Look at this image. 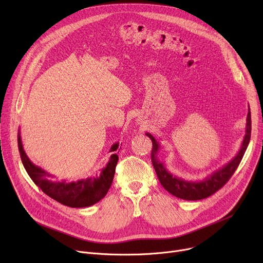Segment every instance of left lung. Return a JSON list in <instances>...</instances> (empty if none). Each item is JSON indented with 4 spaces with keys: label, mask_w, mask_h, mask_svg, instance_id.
Wrapping results in <instances>:
<instances>
[{
    "label": "left lung",
    "mask_w": 263,
    "mask_h": 263,
    "mask_svg": "<svg viewBox=\"0 0 263 263\" xmlns=\"http://www.w3.org/2000/svg\"><path fill=\"white\" fill-rule=\"evenodd\" d=\"M252 132V119H251V109L248 105V113L246 118V130L245 135L241 145L239 153L232 160H230L223 167H220L213 172L208 177H205L203 180L198 181H189L182 178H179L171 174L167 168L165 167L164 163L158 159V151L160 150V145L155 137L150 133H146L153 142V151H151V162L155 167L159 181L162 186L170 192L172 195L181 198L184 200H199L211 196L220 187H223L225 183L229 180L230 177L233 175L238 168L239 164L245 154L246 148L250 144Z\"/></svg>",
    "instance_id": "left-lung-1"
}]
</instances>
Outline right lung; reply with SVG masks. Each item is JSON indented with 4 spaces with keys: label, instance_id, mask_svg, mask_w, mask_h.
<instances>
[{
    "label": "right lung",
    "instance_id": "add662e5",
    "mask_svg": "<svg viewBox=\"0 0 263 263\" xmlns=\"http://www.w3.org/2000/svg\"><path fill=\"white\" fill-rule=\"evenodd\" d=\"M119 143H115L109 151H116ZM18 148L23 166L34 183L45 194L71 208H84L100 201L112 185L115 175V168L118 162V156H110L106 166L100 174H96L86 179L67 183L66 181L54 180L51 174L35 165L26 156L22 146L20 130L18 132Z\"/></svg>",
    "mask_w": 263,
    "mask_h": 263
}]
</instances>
